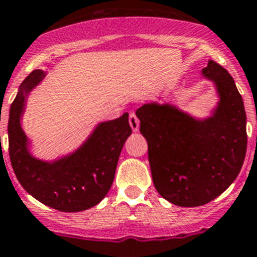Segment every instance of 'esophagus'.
Masks as SVG:
<instances>
[{
  "instance_id": "1",
  "label": "esophagus",
  "mask_w": 257,
  "mask_h": 257,
  "mask_svg": "<svg viewBox=\"0 0 257 257\" xmlns=\"http://www.w3.org/2000/svg\"><path fill=\"white\" fill-rule=\"evenodd\" d=\"M128 122H130V126L133 128V131L139 130V119L135 113H131L130 116H128Z\"/></svg>"
}]
</instances>
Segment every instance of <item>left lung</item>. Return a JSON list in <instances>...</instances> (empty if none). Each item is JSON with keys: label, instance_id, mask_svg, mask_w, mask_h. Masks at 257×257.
I'll return each instance as SVG.
<instances>
[{"label": "left lung", "instance_id": "8db88e82", "mask_svg": "<svg viewBox=\"0 0 257 257\" xmlns=\"http://www.w3.org/2000/svg\"><path fill=\"white\" fill-rule=\"evenodd\" d=\"M202 75L219 94L210 118L196 119L168 103H146L137 110L155 188L182 207L220 196L238 177L247 150V116L234 78L213 60Z\"/></svg>", "mask_w": 257, "mask_h": 257}]
</instances>
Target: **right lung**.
<instances>
[{"instance_id": "obj_1", "label": "right lung", "mask_w": 257, "mask_h": 257, "mask_svg": "<svg viewBox=\"0 0 257 257\" xmlns=\"http://www.w3.org/2000/svg\"><path fill=\"white\" fill-rule=\"evenodd\" d=\"M44 75L40 69L31 72L21 84L10 106V162L21 185L34 198L59 211H82L101 202L113 184L120 151L133 133L128 114L99 123L88 141L72 155L54 163L38 160L27 150L21 116L27 94Z\"/></svg>"}]
</instances>
